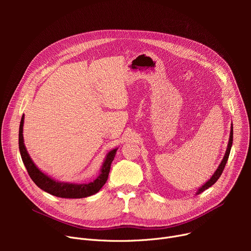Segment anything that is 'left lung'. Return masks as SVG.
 I'll return each instance as SVG.
<instances>
[{
  "instance_id": "1",
  "label": "left lung",
  "mask_w": 251,
  "mask_h": 251,
  "mask_svg": "<svg viewBox=\"0 0 251 251\" xmlns=\"http://www.w3.org/2000/svg\"><path fill=\"white\" fill-rule=\"evenodd\" d=\"M232 143H233V127H231V132H230V139H229V143H228V148H227V151H226L225 155H224V159H223L222 163L220 164L219 168L217 169V171L215 172V174L212 176V178H210V179L204 184V185H202V186L199 189V191L196 192L197 194L203 192V191L206 190L208 187L214 185V184L218 181V179L221 177V175H222V173H223V171H224V168H225V166H226V164H227V161H228V159H229V154H230V151H231V148H232Z\"/></svg>"
}]
</instances>
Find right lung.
Here are the masks:
<instances>
[{
  "instance_id": "1",
  "label": "right lung",
  "mask_w": 251,
  "mask_h": 251,
  "mask_svg": "<svg viewBox=\"0 0 251 251\" xmlns=\"http://www.w3.org/2000/svg\"><path fill=\"white\" fill-rule=\"evenodd\" d=\"M23 122L24 116H22L21 118L19 126V151L28 175L39 188L51 195L63 197V199H82V197H87L96 194L104 185V183L108 180L111 164L115 157L117 149L111 151L107 154V157H105V161L100 170V174L94 182H90L88 184L56 182L55 180H52L51 178L44 174L42 171H39L31 161L23 143Z\"/></svg>"
}]
</instances>
